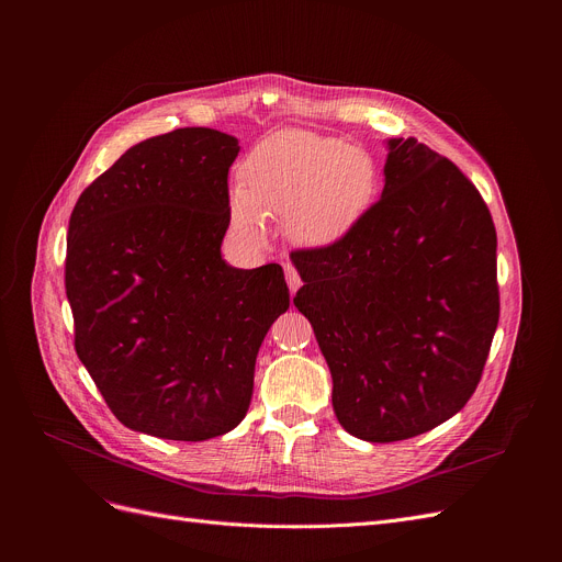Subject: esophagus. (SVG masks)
I'll use <instances>...</instances> for the list:
<instances>
[{"label":"esophagus","mask_w":562,"mask_h":562,"mask_svg":"<svg viewBox=\"0 0 562 562\" xmlns=\"http://www.w3.org/2000/svg\"><path fill=\"white\" fill-rule=\"evenodd\" d=\"M284 273H286V284H289L291 293H296V291L303 286V278H301V273L296 271V266L284 263Z\"/></svg>","instance_id":"34e87169"}]
</instances>
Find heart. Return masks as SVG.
<instances>
[{
	"mask_svg": "<svg viewBox=\"0 0 562 562\" xmlns=\"http://www.w3.org/2000/svg\"><path fill=\"white\" fill-rule=\"evenodd\" d=\"M375 166L369 155L307 132H280L257 143L239 168L232 221L259 234L263 214H282L305 241H333L373 200Z\"/></svg>",
	"mask_w": 562,
	"mask_h": 562,
	"instance_id": "heart-1",
	"label": "heart"
}]
</instances>
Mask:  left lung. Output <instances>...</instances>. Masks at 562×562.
Instances as JSON below:
<instances>
[{
  "instance_id": "left-lung-1",
  "label": "left lung",
  "mask_w": 562,
  "mask_h": 562,
  "mask_svg": "<svg viewBox=\"0 0 562 562\" xmlns=\"http://www.w3.org/2000/svg\"><path fill=\"white\" fill-rule=\"evenodd\" d=\"M303 312L333 373L339 424L401 441L476 392L498 323L496 229L469 177L392 138L380 200L339 239L291 252Z\"/></svg>"
}]
</instances>
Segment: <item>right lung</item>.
<instances>
[{
  "instance_id": "right-lung-1",
  "label": "right lung",
  "mask_w": 562,
  "mask_h": 562,
  "mask_svg": "<svg viewBox=\"0 0 562 562\" xmlns=\"http://www.w3.org/2000/svg\"><path fill=\"white\" fill-rule=\"evenodd\" d=\"M206 127L147 138L79 195L66 252L75 350L115 419L180 441L246 417L259 346L289 307L280 263L232 269L227 172Z\"/></svg>"
}]
</instances>
